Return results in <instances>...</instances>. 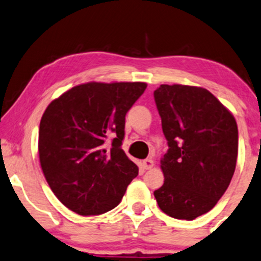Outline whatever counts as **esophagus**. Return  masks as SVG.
<instances>
[{
  "label": "esophagus",
  "instance_id": "obj_1",
  "mask_svg": "<svg viewBox=\"0 0 261 261\" xmlns=\"http://www.w3.org/2000/svg\"><path fill=\"white\" fill-rule=\"evenodd\" d=\"M153 166V160L152 159H146V160L142 161V167L145 170H150Z\"/></svg>",
  "mask_w": 261,
  "mask_h": 261
}]
</instances>
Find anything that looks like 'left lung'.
Instances as JSON below:
<instances>
[{"instance_id":"obj_1","label":"left lung","mask_w":261,"mask_h":261,"mask_svg":"<svg viewBox=\"0 0 261 261\" xmlns=\"http://www.w3.org/2000/svg\"><path fill=\"white\" fill-rule=\"evenodd\" d=\"M169 150L161 160L159 207L175 219L206 214L226 191L238 158L234 116L206 89L160 85L153 91Z\"/></svg>"}]
</instances>
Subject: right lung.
I'll list each match as a JSON object with an SVG mask.
<instances>
[{"instance_id": "1", "label": "right lung", "mask_w": 261, "mask_h": 261, "mask_svg": "<svg viewBox=\"0 0 261 261\" xmlns=\"http://www.w3.org/2000/svg\"><path fill=\"white\" fill-rule=\"evenodd\" d=\"M145 89L144 82H89L66 91L43 112L41 167L57 199L73 213H108L138 176L139 167L121 145L126 114Z\"/></svg>"}]
</instances>
